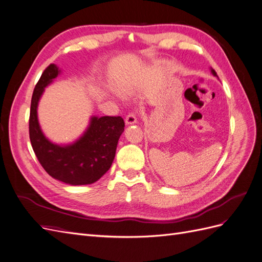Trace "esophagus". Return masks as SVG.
<instances>
[{
    "mask_svg": "<svg viewBox=\"0 0 262 262\" xmlns=\"http://www.w3.org/2000/svg\"><path fill=\"white\" fill-rule=\"evenodd\" d=\"M137 116L134 115V114H129L128 116L125 117V123L126 124H134V123H137Z\"/></svg>",
    "mask_w": 262,
    "mask_h": 262,
    "instance_id": "obj_1",
    "label": "esophagus"
}]
</instances>
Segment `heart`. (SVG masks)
Returning <instances> with one entry per match:
<instances>
[{
    "mask_svg": "<svg viewBox=\"0 0 262 262\" xmlns=\"http://www.w3.org/2000/svg\"><path fill=\"white\" fill-rule=\"evenodd\" d=\"M120 92H121V93H123V92H124V91H123V90H122V89H120Z\"/></svg>",
    "mask_w": 262,
    "mask_h": 262,
    "instance_id": "heart-1",
    "label": "heart"
}]
</instances>
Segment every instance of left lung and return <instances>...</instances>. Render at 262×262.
<instances>
[{"instance_id":"left-lung-1","label":"left lung","mask_w":262,"mask_h":262,"mask_svg":"<svg viewBox=\"0 0 262 262\" xmlns=\"http://www.w3.org/2000/svg\"><path fill=\"white\" fill-rule=\"evenodd\" d=\"M211 73H212L214 76H216V77H217V75H216V72H215V71H214L212 68H211Z\"/></svg>"}]
</instances>
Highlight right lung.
Listing matches in <instances>:
<instances>
[{"mask_svg":"<svg viewBox=\"0 0 262 262\" xmlns=\"http://www.w3.org/2000/svg\"><path fill=\"white\" fill-rule=\"evenodd\" d=\"M60 73L57 66L50 64L35 86L29 116L31 146L39 163L52 178L71 186L91 185L112 166L119 138L124 131V121L121 117L93 116L87 129L73 143H53L40 128L37 110L45 89Z\"/></svg>","mask_w":262,"mask_h":262,"instance_id":"right-lung-1","label":"right lung"}]
</instances>
